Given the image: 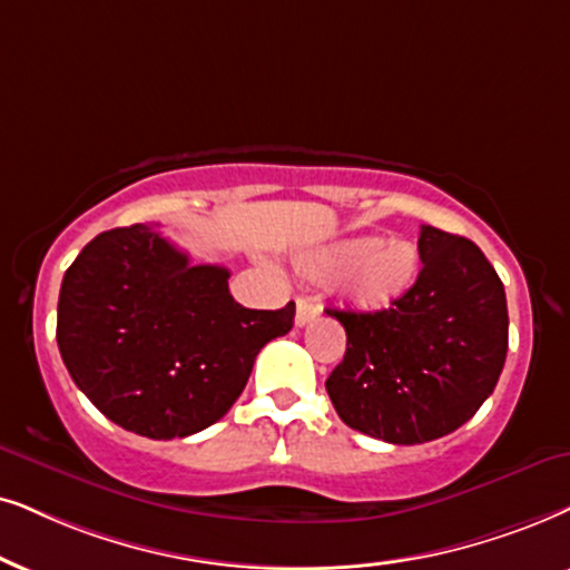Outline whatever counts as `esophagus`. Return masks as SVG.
Listing matches in <instances>:
<instances>
[{"label": "esophagus", "mask_w": 570, "mask_h": 570, "mask_svg": "<svg viewBox=\"0 0 570 570\" xmlns=\"http://www.w3.org/2000/svg\"><path fill=\"white\" fill-rule=\"evenodd\" d=\"M318 305H313V302L305 299V297H297V326H307V323H313L315 318H318Z\"/></svg>", "instance_id": "esophagus-1"}]
</instances>
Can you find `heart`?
<instances>
[{"label":"heart","mask_w":570,"mask_h":570,"mask_svg":"<svg viewBox=\"0 0 570 570\" xmlns=\"http://www.w3.org/2000/svg\"><path fill=\"white\" fill-rule=\"evenodd\" d=\"M417 249L405 239L350 236L315 249L302 261L309 278L342 276V292L360 309H381L397 302L417 278Z\"/></svg>","instance_id":"heart-1"}]
</instances>
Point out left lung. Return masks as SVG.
<instances>
[{
    "mask_svg": "<svg viewBox=\"0 0 570 570\" xmlns=\"http://www.w3.org/2000/svg\"><path fill=\"white\" fill-rule=\"evenodd\" d=\"M423 268L392 307L326 309L347 352L326 392L350 429L423 444L463 426L494 392L508 355L505 286L465 236L421 226Z\"/></svg>",
    "mask_w": 570,
    "mask_h": 570,
    "instance_id": "8db88e82",
    "label": "left lung"
}]
</instances>
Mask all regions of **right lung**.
Segmentation results:
<instances>
[{
  "label": "right lung",
  "mask_w": 570,
  "mask_h": 570,
  "mask_svg": "<svg viewBox=\"0 0 570 570\" xmlns=\"http://www.w3.org/2000/svg\"><path fill=\"white\" fill-rule=\"evenodd\" d=\"M232 273L191 265L157 226L99 234L65 271L57 347L99 413L149 439H181L232 410L271 338L289 334L294 302L249 309Z\"/></svg>",
  "instance_id": "add662e5"
}]
</instances>
